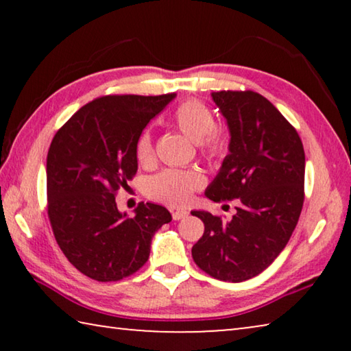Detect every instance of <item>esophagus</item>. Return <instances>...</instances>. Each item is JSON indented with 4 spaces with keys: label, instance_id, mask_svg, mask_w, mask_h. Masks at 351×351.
Segmentation results:
<instances>
[{
    "label": "esophagus",
    "instance_id": "obj_1",
    "mask_svg": "<svg viewBox=\"0 0 351 351\" xmlns=\"http://www.w3.org/2000/svg\"><path fill=\"white\" fill-rule=\"evenodd\" d=\"M187 215H189L187 210H173V212H171V217H173L175 221H178V219L186 218Z\"/></svg>",
    "mask_w": 351,
    "mask_h": 351
}]
</instances>
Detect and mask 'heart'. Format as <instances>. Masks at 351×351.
<instances>
[{
  "mask_svg": "<svg viewBox=\"0 0 351 351\" xmlns=\"http://www.w3.org/2000/svg\"><path fill=\"white\" fill-rule=\"evenodd\" d=\"M173 123L186 138L199 144L207 156L219 158L228 148L226 130L215 123L212 111L198 100H187L178 106L173 112ZM136 154L142 164L153 159V138L148 130L139 136ZM203 184L204 178L197 170L167 169L148 180L147 195L161 203L180 206L187 203Z\"/></svg>",
  "mask_w": 351,
  "mask_h": 351,
  "instance_id": "b5f03b06",
  "label": "heart"
}]
</instances>
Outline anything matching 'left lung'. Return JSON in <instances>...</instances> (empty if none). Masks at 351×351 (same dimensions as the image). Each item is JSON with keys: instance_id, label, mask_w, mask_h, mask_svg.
Here are the masks:
<instances>
[{"instance_id": "1", "label": "left lung", "mask_w": 351, "mask_h": 351, "mask_svg": "<svg viewBox=\"0 0 351 351\" xmlns=\"http://www.w3.org/2000/svg\"><path fill=\"white\" fill-rule=\"evenodd\" d=\"M212 100L228 122L229 154L206 197L240 199L229 221L206 210L192 215L204 234L192 247L201 269L223 282L258 276L289 241L304 206L305 152L295 128L254 91H218Z\"/></svg>"}]
</instances>
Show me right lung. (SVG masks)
<instances>
[{
  "mask_svg": "<svg viewBox=\"0 0 351 351\" xmlns=\"http://www.w3.org/2000/svg\"><path fill=\"white\" fill-rule=\"evenodd\" d=\"M176 94L104 96L73 114L47 152V215L58 246L82 274L117 282L150 255L153 235L171 221L165 207L119 212L114 195L138 171L142 130Z\"/></svg>",
  "mask_w": 351,
  "mask_h": 351,
  "instance_id": "add662e5",
  "label": "right lung"
}]
</instances>
